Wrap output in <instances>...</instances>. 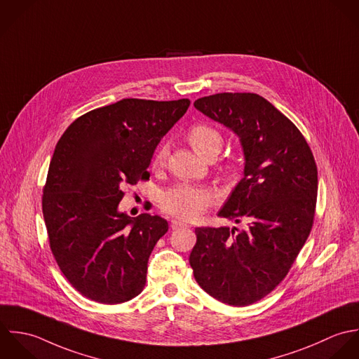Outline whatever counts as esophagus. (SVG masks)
<instances>
[{
    "label": "esophagus",
    "instance_id": "obj_1",
    "mask_svg": "<svg viewBox=\"0 0 359 359\" xmlns=\"http://www.w3.org/2000/svg\"><path fill=\"white\" fill-rule=\"evenodd\" d=\"M170 226H172V229H180V227H189V223H186L182 219H172Z\"/></svg>",
    "mask_w": 359,
    "mask_h": 359
}]
</instances>
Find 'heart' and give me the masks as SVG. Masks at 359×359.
<instances>
[{"label":"heart","mask_w":359,"mask_h":359,"mask_svg":"<svg viewBox=\"0 0 359 359\" xmlns=\"http://www.w3.org/2000/svg\"><path fill=\"white\" fill-rule=\"evenodd\" d=\"M187 139L194 151L205 159L216 156L223 145L222 135L215 128L203 123L194 125L189 130ZM166 155V147H159L154 155V165L159 166L161 163H163ZM214 200L215 196L208 189L190 184H179L165 190L161 194V207L169 215L179 216L183 219H194L201 215L214 203Z\"/></svg>","instance_id":"obj_1"}]
</instances>
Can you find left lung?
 <instances>
[{
	"label": "left lung",
	"mask_w": 359,
	"mask_h": 359,
	"mask_svg": "<svg viewBox=\"0 0 359 359\" xmlns=\"http://www.w3.org/2000/svg\"><path fill=\"white\" fill-rule=\"evenodd\" d=\"M194 107L240 140L244 177L217 215L248 227H197L189 261L203 290L227 305L245 306L286 278L311 233L316 163L295 125L258 94L219 93Z\"/></svg>",
	"instance_id": "left-lung-1"
}]
</instances>
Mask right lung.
I'll list each match as a JSON object with an SVG mask.
<instances>
[{
    "label": "right lung",
    "instance_id": "right-lung-1",
    "mask_svg": "<svg viewBox=\"0 0 359 359\" xmlns=\"http://www.w3.org/2000/svg\"><path fill=\"white\" fill-rule=\"evenodd\" d=\"M189 105L187 98H123L77 118L57 144L43 215L53 255L81 295L112 305L143 291L148 258L168 222L130 217L118 205L126 184L149 177L156 145Z\"/></svg>",
    "mask_w": 359,
    "mask_h": 359
}]
</instances>
